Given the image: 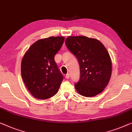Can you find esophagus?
Listing matches in <instances>:
<instances>
[{
    "label": "esophagus",
    "mask_w": 132,
    "mask_h": 132,
    "mask_svg": "<svg viewBox=\"0 0 132 132\" xmlns=\"http://www.w3.org/2000/svg\"><path fill=\"white\" fill-rule=\"evenodd\" d=\"M69 77H70L69 73H67L66 75V76H65L66 78V79H69Z\"/></svg>",
    "instance_id": "esophagus-1"
}]
</instances>
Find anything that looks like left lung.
Returning <instances> with one entry per match:
<instances>
[{"instance_id":"8db88e82","label":"left lung","mask_w":132,"mask_h":132,"mask_svg":"<svg viewBox=\"0 0 132 132\" xmlns=\"http://www.w3.org/2000/svg\"><path fill=\"white\" fill-rule=\"evenodd\" d=\"M65 44L78 60L80 79L75 87L85 97L102 92L110 80L112 62L108 52L99 40L84 36H69Z\"/></svg>"}]
</instances>
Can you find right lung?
<instances>
[{"label": "right lung", "instance_id": "1", "mask_svg": "<svg viewBox=\"0 0 132 132\" xmlns=\"http://www.w3.org/2000/svg\"><path fill=\"white\" fill-rule=\"evenodd\" d=\"M64 40L63 36H51L37 40L22 59V78L29 92L36 99H47L59 90L63 77L54 56Z\"/></svg>", "mask_w": 132, "mask_h": 132}]
</instances>
